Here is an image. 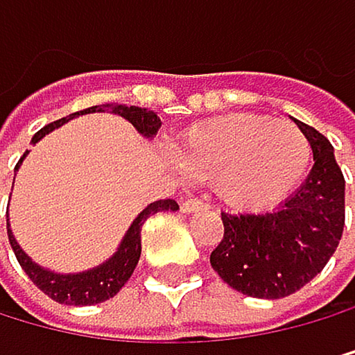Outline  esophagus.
<instances>
[{"label":"esophagus","instance_id":"esophagus-1","mask_svg":"<svg viewBox=\"0 0 355 355\" xmlns=\"http://www.w3.org/2000/svg\"><path fill=\"white\" fill-rule=\"evenodd\" d=\"M209 202L205 198H189L182 202V211L184 213H191V211H198V209H207Z\"/></svg>","mask_w":355,"mask_h":355}]
</instances>
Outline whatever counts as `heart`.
Instances as JSON below:
<instances>
[{
  "label": "heart",
  "instance_id": "1",
  "mask_svg": "<svg viewBox=\"0 0 355 355\" xmlns=\"http://www.w3.org/2000/svg\"><path fill=\"white\" fill-rule=\"evenodd\" d=\"M175 159L184 173L216 182L227 205L260 211L300 187L311 164V139L286 119L227 115L189 128Z\"/></svg>",
  "mask_w": 355,
  "mask_h": 355
}]
</instances>
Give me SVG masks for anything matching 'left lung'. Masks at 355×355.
<instances>
[{"label": "left lung", "instance_id": "left-lung-1", "mask_svg": "<svg viewBox=\"0 0 355 355\" xmlns=\"http://www.w3.org/2000/svg\"><path fill=\"white\" fill-rule=\"evenodd\" d=\"M298 126L313 150V168L302 187L271 213H222L224 236L211 251L220 278L251 298L275 300L302 289L343 238L345 178L334 146L313 126Z\"/></svg>", "mask_w": 355, "mask_h": 355}]
</instances>
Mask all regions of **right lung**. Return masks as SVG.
Returning <instances> with one entry per match:
<instances>
[{
	"label": "right lung",
	"instance_id": "right-lung-1",
	"mask_svg": "<svg viewBox=\"0 0 355 355\" xmlns=\"http://www.w3.org/2000/svg\"><path fill=\"white\" fill-rule=\"evenodd\" d=\"M95 111H111V113L122 115L146 137H153L157 133V128L162 126L159 117L153 111H146V108H137V106L104 104V106H91L80 113H95ZM80 113H73L69 117L57 119V122L46 124L44 128H40V131L33 135V144L40 142V139L46 133H51L53 128L62 126L64 122H69L71 117L80 115ZM26 153H28V150H26ZM26 153L21 155V159L26 157ZM21 159L17 162V166L21 164ZM178 209L180 207L175 200H157L153 205H148L135 218L131 229H128V233L124 236L122 247L117 249V253L111 260L100 264L97 269H91L86 273H77V275H60V273H53L49 269L37 267V264L19 249V244L12 238L10 231H8V240L15 251V258H17V262L21 264L26 275H28V278L35 282V286H37L40 291H44L49 298H53L55 302H62V304H97V302L113 298V295L126 284V280L131 278L133 269L137 267L139 251H142V224L146 222V218H150L153 213H159V211H178Z\"/></svg>",
	"mask_w": 355,
	"mask_h": 355
}]
</instances>
